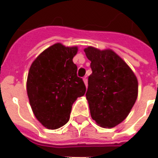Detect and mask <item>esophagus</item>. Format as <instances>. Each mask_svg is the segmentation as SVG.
Segmentation results:
<instances>
[{
    "label": "esophagus",
    "mask_w": 158,
    "mask_h": 158,
    "mask_svg": "<svg viewBox=\"0 0 158 158\" xmlns=\"http://www.w3.org/2000/svg\"><path fill=\"white\" fill-rule=\"evenodd\" d=\"M83 80H84V83H85V85L86 86L88 85V80H87V78H86V77H84Z\"/></svg>",
    "instance_id": "esophagus-1"
}]
</instances>
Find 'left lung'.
<instances>
[{"label":"left lung","instance_id":"left-lung-1","mask_svg":"<svg viewBox=\"0 0 158 158\" xmlns=\"http://www.w3.org/2000/svg\"><path fill=\"white\" fill-rule=\"evenodd\" d=\"M85 52L92 70L85 95L91 118L103 128L115 127L126 118L135 103L136 76L112 50L89 46Z\"/></svg>","mask_w":158,"mask_h":158}]
</instances>
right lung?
I'll return each mask as SVG.
<instances>
[{
	"label": "right lung",
	"instance_id": "1",
	"mask_svg": "<svg viewBox=\"0 0 158 158\" xmlns=\"http://www.w3.org/2000/svg\"><path fill=\"white\" fill-rule=\"evenodd\" d=\"M78 47L60 43L50 46L33 62L27 93L33 113L42 125L56 129L69 122L72 106L86 88L73 62Z\"/></svg>",
	"mask_w": 158,
	"mask_h": 158
}]
</instances>
